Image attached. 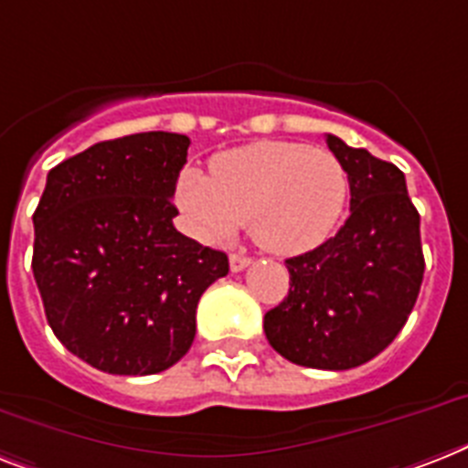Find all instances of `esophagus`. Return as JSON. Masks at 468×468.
Returning <instances> with one entry per match:
<instances>
[{
	"label": "esophagus",
	"instance_id": "obj_1",
	"mask_svg": "<svg viewBox=\"0 0 468 468\" xmlns=\"http://www.w3.org/2000/svg\"><path fill=\"white\" fill-rule=\"evenodd\" d=\"M250 264H252V260H250L247 254H242V252L230 254V269H233V271H242V269H247Z\"/></svg>",
	"mask_w": 468,
	"mask_h": 468
}]
</instances>
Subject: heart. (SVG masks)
Here are the masks:
<instances>
[{
	"instance_id": "obj_1",
	"label": "heart",
	"mask_w": 468,
	"mask_h": 468,
	"mask_svg": "<svg viewBox=\"0 0 468 468\" xmlns=\"http://www.w3.org/2000/svg\"><path fill=\"white\" fill-rule=\"evenodd\" d=\"M175 197L208 240H228L250 221L264 250L298 254L334 233L348 199V173L324 148L267 139L216 155L211 177L185 168Z\"/></svg>"
}]
</instances>
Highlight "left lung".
I'll use <instances>...</instances> for the list:
<instances>
[{
	"label": "left lung",
	"instance_id": "1",
	"mask_svg": "<svg viewBox=\"0 0 468 468\" xmlns=\"http://www.w3.org/2000/svg\"><path fill=\"white\" fill-rule=\"evenodd\" d=\"M326 146L348 173L351 216L334 238L286 260L291 288L264 314V334L295 366L351 370L385 351L416 305L420 216L394 163L334 134Z\"/></svg>",
	"mask_w": 468,
	"mask_h": 468
}]
</instances>
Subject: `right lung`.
Masks as SVG:
<instances>
[{
	"label": "right lung",
	"instance_id": "1",
	"mask_svg": "<svg viewBox=\"0 0 468 468\" xmlns=\"http://www.w3.org/2000/svg\"><path fill=\"white\" fill-rule=\"evenodd\" d=\"M189 139L142 132L93 144L48 173L33 276L67 351L110 375H155L189 351L197 303L228 273L221 250L173 226Z\"/></svg>",
	"mask_w": 468,
	"mask_h": 468
}]
</instances>
